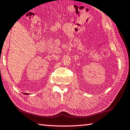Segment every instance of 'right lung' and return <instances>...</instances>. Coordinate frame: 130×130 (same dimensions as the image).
I'll list each match as a JSON object with an SVG mask.
<instances>
[{
  "mask_svg": "<svg viewBox=\"0 0 130 130\" xmlns=\"http://www.w3.org/2000/svg\"><path fill=\"white\" fill-rule=\"evenodd\" d=\"M24 94H25V95H27V93H24Z\"/></svg>",
  "mask_w": 130,
  "mask_h": 130,
  "instance_id": "1",
  "label": "right lung"
}]
</instances>
